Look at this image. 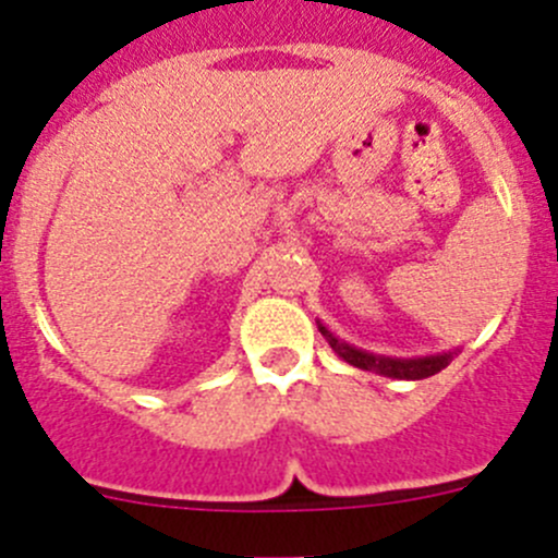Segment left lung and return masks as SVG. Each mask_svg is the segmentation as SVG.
<instances>
[{"label": "left lung", "instance_id": "8db88e82", "mask_svg": "<svg viewBox=\"0 0 558 558\" xmlns=\"http://www.w3.org/2000/svg\"><path fill=\"white\" fill-rule=\"evenodd\" d=\"M315 324H318V331L326 337V342L331 345V351H335L342 362L353 364V367H359V369L378 373V375H384V378H397V380L432 378V375H437L440 369H446L448 364L453 362L456 353H459V348H453V351L432 353V356H413V359L380 356V353H369V351H364V348L348 345L345 340H340V337L331 335V331L326 329L320 320H315Z\"/></svg>", "mask_w": 558, "mask_h": 558}]
</instances>
